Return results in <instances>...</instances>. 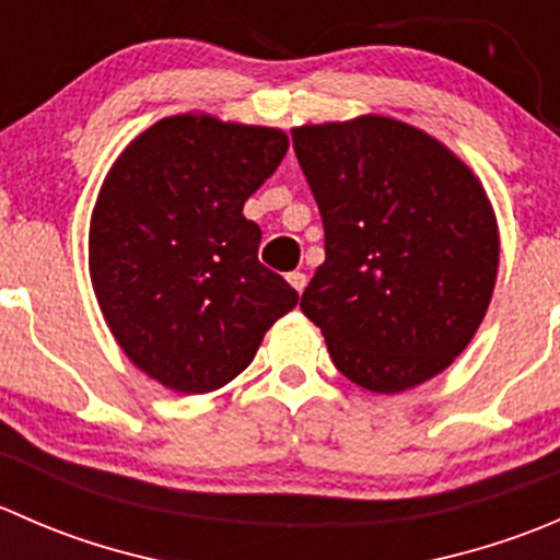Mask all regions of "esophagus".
Segmentation results:
<instances>
[{
	"instance_id": "esophagus-1",
	"label": "esophagus",
	"mask_w": 560,
	"mask_h": 560,
	"mask_svg": "<svg viewBox=\"0 0 560 560\" xmlns=\"http://www.w3.org/2000/svg\"><path fill=\"white\" fill-rule=\"evenodd\" d=\"M287 281L292 284V290L303 292V290H306V284H308V276L303 273V270H292V273H287Z\"/></svg>"
}]
</instances>
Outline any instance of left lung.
<instances>
[{"instance_id": "1", "label": "left lung", "mask_w": 560, "mask_h": 560, "mask_svg": "<svg viewBox=\"0 0 560 560\" xmlns=\"http://www.w3.org/2000/svg\"><path fill=\"white\" fill-rule=\"evenodd\" d=\"M292 145L325 228V262L301 308L336 369L371 393L442 374L477 332L499 273V224L479 178L387 116L306 124Z\"/></svg>"}]
</instances>
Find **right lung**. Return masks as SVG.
I'll list each match as a JSON object with an SVG mask.
<instances>
[{"mask_svg": "<svg viewBox=\"0 0 560 560\" xmlns=\"http://www.w3.org/2000/svg\"><path fill=\"white\" fill-rule=\"evenodd\" d=\"M281 129L180 113L113 162L89 228V273L113 338L184 395L233 382L298 292L257 259L244 202L284 160Z\"/></svg>", "mask_w": 560, "mask_h": 560, "instance_id": "1", "label": "right lung"}]
</instances>
